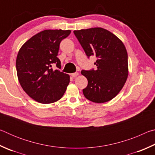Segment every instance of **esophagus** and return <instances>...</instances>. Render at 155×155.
Returning a JSON list of instances; mask_svg holds the SVG:
<instances>
[{
  "label": "esophagus",
  "instance_id": "34e87169",
  "mask_svg": "<svg viewBox=\"0 0 155 155\" xmlns=\"http://www.w3.org/2000/svg\"><path fill=\"white\" fill-rule=\"evenodd\" d=\"M78 75V72H74V73H72V74H71L72 77H73V78L77 77Z\"/></svg>",
  "mask_w": 155,
  "mask_h": 155
}]
</instances>
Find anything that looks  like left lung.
Wrapping results in <instances>:
<instances>
[{"label":"left lung","mask_w":155,"mask_h":155,"mask_svg":"<svg viewBox=\"0 0 155 155\" xmlns=\"http://www.w3.org/2000/svg\"><path fill=\"white\" fill-rule=\"evenodd\" d=\"M88 58L97 57V70H84L87 86L83 90L89 101L103 103L117 95L127 79L128 54L124 44L114 34L103 28L74 31Z\"/></svg>","instance_id":"left-lung-1"}]
</instances>
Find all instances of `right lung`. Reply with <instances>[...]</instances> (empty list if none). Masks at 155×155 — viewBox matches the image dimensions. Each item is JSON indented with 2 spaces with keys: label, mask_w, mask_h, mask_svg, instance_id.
<instances>
[{
  "label": "right lung",
  "mask_w": 155,
  "mask_h": 155,
  "mask_svg": "<svg viewBox=\"0 0 155 155\" xmlns=\"http://www.w3.org/2000/svg\"><path fill=\"white\" fill-rule=\"evenodd\" d=\"M70 30H44L23 44L16 58L17 75L21 87L38 103L49 104L64 96L70 76L53 70L52 64L61 68L57 55L61 41Z\"/></svg>",
  "instance_id": "right-lung-1"
}]
</instances>
